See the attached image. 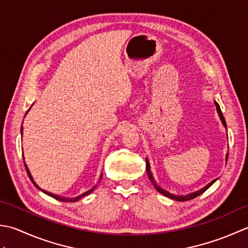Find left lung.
I'll return each instance as SVG.
<instances>
[{
  "label": "left lung",
  "mask_w": 248,
  "mask_h": 248,
  "mask_svg": "<svg viewBox=\"0 0 248 248\" xmlns=\"http://www.w3.org/2000/svg\"><path fill=\"white\" fill-rule=\"evenodd\" d=\"M214 104H215V106H216V110H217V113H218V115H219V119H220V121H221V123H223V125L225 126V127L227 128V124H226V121H225V118H224V115H223V113H221V110H220V107H219V105L217 104L216 102H214ZM228 160V153H227V155H226V161ZM145 163H146V172H148V175H149V179L151 180V182H152L153 183V185H154V187L156 188V190L158 191V193H160L161 195H164V196H166V197H168V198H171L172 200H175V201H188V200H191V199H194V198H196V197H198V196H200L201 194H203L204 191L208 189L210 186L214 183V182L216 181V180H213L212 182H210V183L206 185V186H204L203 188H201V189H199V190H197V191H195V193H191V194H188V195H184V196H182V195H173V194H171V193H169V191H167V190H165V189H163L161 187H159V186L157 185V183H156L155 182V180H154V178H153V174H152V172H151V167H150V163H149V160H148V158H145Z\"/></svg>",
  "instance_id": "1"
}]
</instances>
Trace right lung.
<instances>
[{"label": "right lung", "instance_id": "1", "mask_svg": "<svg viewBox=\"0 0 248 248\" xmlns=\"http://www.w3.org/2000/svg\"><path fill=\"white\" fill-rule=\"evenodd\" d=\"M30 110V109H29ZM28 110V111H29ZM28 111H27V113H28ZM25 113V114H27ZM22 130H23V128H22V126H21V136H22ZM23 161H24V157H23ZM24 166H25V169H27V172H28V175H29V178H30V180L32 181V183L36 186V188H38L39 190H42L43 193H45L46 195H48V196H50V197H52V198H54V199H57V200H60V201H63V202H76V201H78V200H80L81 198H83L84 196H88V195H90L91 193H92V191L95 189V187L96 186H94L93 188H91L90 190H88V191H85V193H83V194H81L80 196H78V197H75V198H64V197H60V196H58V195H54V194H51V193H49V191H46V190H44V189H42L39 187V186L35 183V181H34V179H33V176H32V174H31V172H30V170H29V168H28V166H27V164H25V161H24ZM102 176H103V173H102V175H100V180H102Z\"/></svg>", "mask_w": 248, "mask_h": 248}]
</instances>
